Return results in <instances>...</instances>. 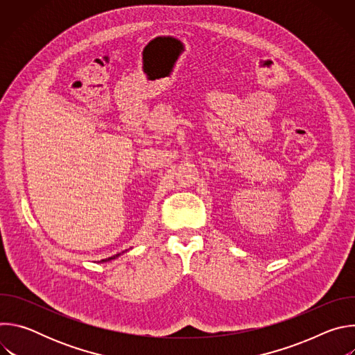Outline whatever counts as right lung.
Segmentation results:
<instances>
[{"label": "right lung", "mask_w": 355, "mask_h": 355, "mask_svg": "<svg viewBox=\"0 0 355 355\" xmlns=\"http://www.w3.org/2000/svg\"><path fill=\"white\" fill-rule=\"evenodd\" d=\"M125 251H122V252H118V254H115V256H112V257H108V259H105V260H101V263H107V261H111V260H115L116 257H119L121 254H123Z\"/></svg>", "instance_id": "right-lung-1"}]
</instances>
